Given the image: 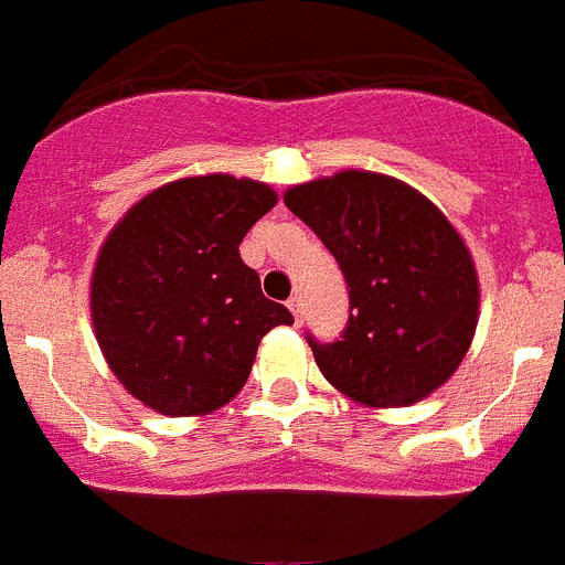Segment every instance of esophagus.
I'll use <instances>...</instances> for the list:
<instances>
[{"label":"esophagus","mask_w":565,"mask_h":565,"mask_svg":"<svg viewBox=\"0 0 565 565\" xmlns=\"http://www.w3.org/2000/svg\"><path fill=\"white\" fill-rule=\"evenodd\" d=\"M288 308H291L294 319H297V326H299V322H302V317H306V306H302V297L288 299Z\"/></svg>","instance_id":"1"}]
</instances>
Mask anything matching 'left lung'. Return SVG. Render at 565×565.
<instances>
[{"label":"left lung","mask_w":565,"mask_h":565,"mask_svg":"<svg viewBox=\"0 0 565 565\" xmlns=\"http://www.w3.org/2000/svg\"><path fill=\"white\" fill-rule=\"evenodd\" d=\"M337 257L351 313L317 342L328 382L359 404L422 402L456 373L478 326V274L461 234L422 192L376 172H339L286 192Z\"/></svg>","instance_id":"8db88e82"}]
</instances>
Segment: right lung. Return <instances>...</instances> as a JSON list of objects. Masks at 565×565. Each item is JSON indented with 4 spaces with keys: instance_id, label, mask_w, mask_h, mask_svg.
<instances>
[{
    "instance_id": "right-lung-1",
    "label": "right lung",
    "mask_w": 565,
    "mask_h": 565,
    "mask_svg": "<svg viewBox=\"0 0 565 565\" xmlns=\"http://www.w3.org/2000/svg\"><path fill=\"white\" fill-rule=\"evenodd\" d=\"M271 186L232 174L183 178L149 192L109 232L89 286L93 328L118 382L163 416H203L232 402L286 306L239 259L248 228L271 212Z\"/></svg>"
}]
</instances>
